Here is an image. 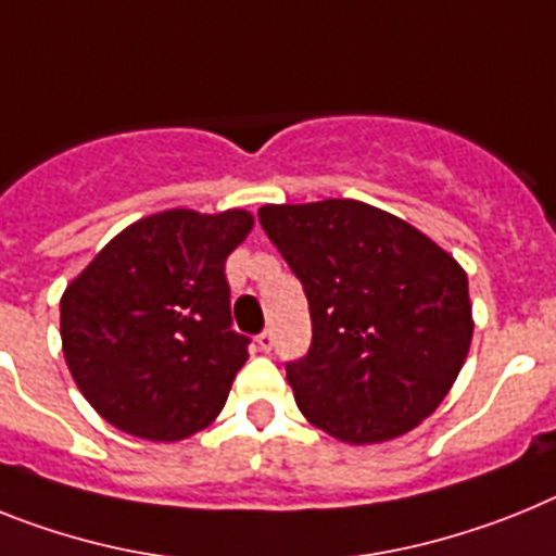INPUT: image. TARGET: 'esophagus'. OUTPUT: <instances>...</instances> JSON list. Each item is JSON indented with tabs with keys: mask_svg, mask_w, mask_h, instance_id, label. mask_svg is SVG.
<instances>
[{
	"mask_svg": "<svg viewBox=\"0 0 556 556\" xmlns=\"http://www.w3.org/2000/svg\"><path fill=\"white\" fill-rule=\"evenodd\" d=\"M255 343H258L261 351H269V349H273V343H275L273 331H261V334L255 337Z\"/></svg>",
	"mask_w": 556,
	"mask_h": 556,
	"instance_id": "obj_1",
	"label": "esophagus"
}]
</instances>
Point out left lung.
Here are the masks:
<instances>
[{
  "instance_id": "8db88e82",
  "label": "left lung",
  "mask_w": 556,
  "mask_h": 556,
  "mask_svg": "<svg viewBox=\"0 0 556 556\" xmlns=\"http://www.w3.org/2000/svg\"><path fill=\"white\" fill-rule=\"evenodd\" d=\"M258 219L309 301L312 349L287 365L301 414L345 444L410 433L469 354L476 320L462 264L357 199L264 205Z\"/></svg>"
}]
</instances>
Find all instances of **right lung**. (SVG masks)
<instances>
[{
    "label": "right lung",
    "mask_w": 556,
    "mask_h": 556,
    "mask_svg": "<svg viewBox=\"0 0 556 556\" xmlns=\"http://www.w3.org/2000/svg\"><path fill=\"white\" fill-rule=\"evenodd\" d=\"M250 211L137 219L61 295V349L84 400L123 433L182 441L222 414L247 337L230 329L227 255Z\"/></svg>",
    "instance_id": "obj_1"
}]
</instances>
